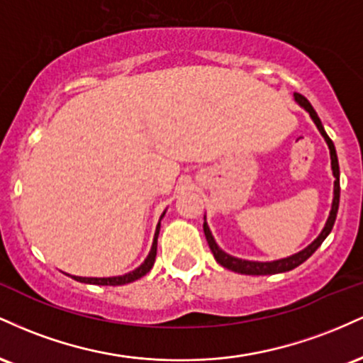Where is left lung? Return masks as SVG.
<instances>
[{"label":"left lung","instance_id":"obj_1","mask_svg":"<svg viewBox=\"0 0 363 363\" xmlns=\"http://www.w3.org/2000/svg\"><path fill=\"white\" fill-rule=\"evenodd\" d=\"M294 97H295V101H297L298 106L303 107V109L309 112L312 121H314V124L319 129V133L323 135V138L326 140V143H328L329 155H331L333 176H335V179H336V181H335V196H333L331 211H329L328 222H326V225H324L323 232H320V234L318 235V239H315L314 242L307 245L306 249H302L301 252L294 254V256L283 257V259H277V261H268V262L239 259V257H234V256H230V254L222 251V249L218 247V244L215 242L213 235H211V232H210V227H208V223L205 220V223H203V230H205L208 245H210V249H211V252H213L216 262H220L223 268L232 269V272H235V273H240V274H274V273L290 272V269L297 268L298 264H302L303 261L309 259L312 254L318 251V247L324 242V239H326V237L329 235V232L333 230V225H335L336 213H338V206H340V165H338V157H336L335 143H333L331 138H329V136L326 135V131H324L323 123H320V119L318 118V112L314 111V107L311 106V102L307 101V99L301 94H295Z\"/></svg>","mask_w":363,"mask_h":363}]
</instances>
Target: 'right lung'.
Wrapping results in <instances>:
<instances>
[{
  "label": "right lung",
  "instance_id": "1",
  "mask_svg": "<svg viewBox=\"0 0 363 363\" xmlns=\"http://www.w3.org/2000/svg\"><path fill=\"white\" fill-rule=\"evenodd\" d=\"M165 215V211L162 213V216ZM160 216V220H162ZM158 232H160V222L157 225V230H155V237H153V244H152V249H150L147 259L143 261V264L138 266V268L135 269V272H129L126 274H123V277H109V278H86V277H72V274H68V277H72L73 280L77 281H82V283H90V285H126V283H131L135 280H138V278L145 277L150 269H152L153 262H155V256H157V239H158Z\"/></svg>",
  "mask_w": 363,
  "mask_h": 363
}]
</instances>
